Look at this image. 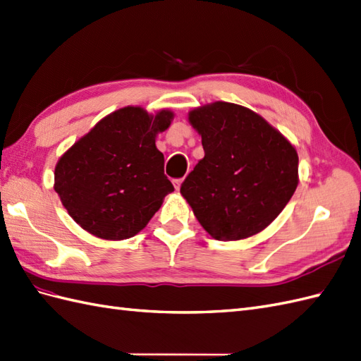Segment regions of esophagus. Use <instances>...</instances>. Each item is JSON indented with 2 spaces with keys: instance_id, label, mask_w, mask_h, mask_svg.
Here are the masks:
<instances>
[{
  "instance_id": "1",
  "label": "esophagus",
  "mask_w": 361,
  "mask_h": 361,
  "mask_svg": "<svg viewBox=\"0 0 361 361\" xmlns=\"http://www.w3.org/2000/svg\"><path fill=\"white\" fill-rule=\"evenodd\" d=\"M173 183H174V188L179 191V190H180V185H182V179H174Z\"/></svg>"
}]
</instances>
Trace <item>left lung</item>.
I'll list each match as a JSON object with an SVG mask.
<instances>
[{
  "label": "left lung",
  "instance_id": "obj_1",
  "mask_svg": "<svg viewBox=\"0 0 361 361\" xmlns=\"http://www.w3.org/2000/svg\"><path fill=\"white\" fill-rule=\"evenodd\" d=\"M205 156L180 192L199 224L217 240L260 233L282 213L297 188L295 148L257 113L214 102L190 113Z\"/></svg>",
  "mask_w": 361,
  "mask_h": 361
}]
</instances>
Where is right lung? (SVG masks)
Segmentation results:
<instances>
[{
    "instance_id": "add662e5",
    "label": "right lung",
    "mask_w": 361,
    "mask_h": 361,
    "mask_svg": "<svg viewBox=\"0 0 361 361\" xmlns=\"http://www.w3.org/2000/svg\"><path fill=\"white\" fill-rule=\"evenodd\" d=\"M171 119L165 110L152 118L140 107L121 109L61 157L55 191L76 224L107 240L128 239L145 228L174 191L154 144Z\"/></svg>"
}]
</instances>
